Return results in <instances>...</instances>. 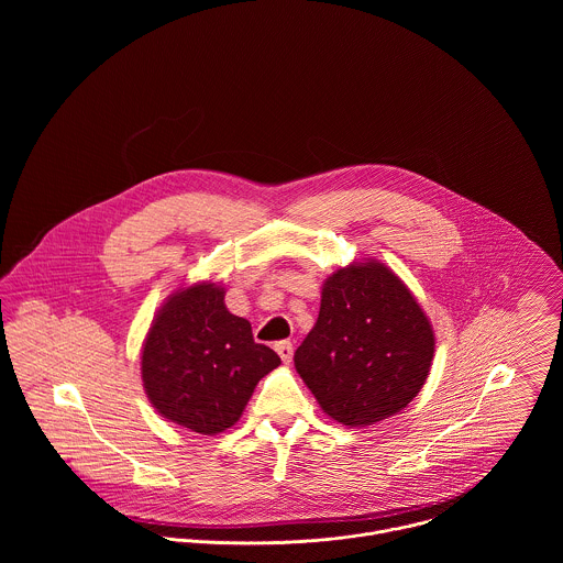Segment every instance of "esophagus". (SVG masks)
I'll return each mask as SVG.
<instances>
[{
  "label": "esophagus",
  "instance_id": "1",
  "mask_svg": "<svg viewBox=\"0 0 563 563\" xmlns=\"http://www.w3.org/2000/svg\"><path fill=\"white\" fill-rule=\"evenodd\" d=\"M275 351L279 353V357H282V362H284V364L292 362L295 346H292V342H290V340H282V342H277V344H275Z\"/></svg>",
  "mask_w": 563,
  "mask_h": 563
}]
</instances>
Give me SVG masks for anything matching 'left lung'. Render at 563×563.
Returning <instances> with one entry per match:
<instances>
[{
	"instance_id": "1",
	"label": "left lung",
	"mask_w": 563,
	"mask_h": 563,
	"mask_svg": "<svg viewBox=\"0 0 563 563\" xmlns=\"http://www.w3.org/2000/svg\"><path fill=\"white\" fill-rule=\"evenodd\" d=\"M433 351V327L416 297L386 264L368 260L327 277L295 368L327 416L366 427L420 393Z\"/></svg>"
}]
</instances>
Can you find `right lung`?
Segmentation results:
<instances>
[{"instance_id":"1","label":"right lung","mask_w":563,"mask_h":563,"mask_svg":"<svg viewBox=\"0 0 563 563\" xmlns=\"http://www.w3.org/2000/svg\"><path fill=\"white\" fill-rule=\"evenodd\" d=\"M223 299L225 288L210 282L173 292L150 327L141 357L143 386L156 411L201 435L239 422L257 382L282 364Z\"/></svg>"}]
</instances>
